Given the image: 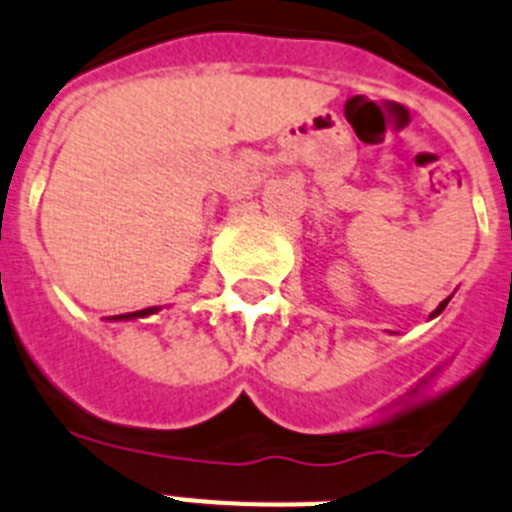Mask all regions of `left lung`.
I'll return each instance as SVG.
<instances>
[{"instance_id":"left-lung-1","label":"left lung","mask_w":512,"mask_h":512,"mask_svg":"<svg viewBox=\"0 0 512 512\" xmlns=\"http://www.w3.org/2000/svg\"><path fill=\"white\" fill-rule=\"evenodd\" d=\"M446 304H448V299H446V301H441V306H438V309H435L433 314H438V311H443V309H446Z\"/></svg>"}]
</instances>
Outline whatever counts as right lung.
Listing matches in <instances>:
<instances>
[{
    "label": "right lung",
    "instance_id": "obj_1",
    "mask_svg": "<svg viewBox=\"0 0 512 512\" xmlns=\"http://www.w3.org/2000/svg\"><path fill=\"white\" fill-rule=\"evenodd\" d=\"M157 311V306H151V309H141V311H131V314H118V317L113 319H136V317H146V314H154Z\"/></svg>",
    "mask_w": 512,
    "mask_h": 512
}]
</instances>
